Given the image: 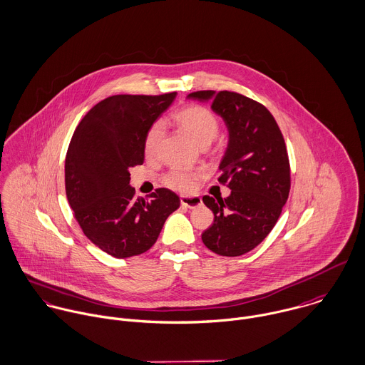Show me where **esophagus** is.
I'll return each mask as SVG.
<instances>
[{"instance_id":"1","label":"esophagus","mask_w":365,"mask_h":365,"mask_svg":"<svg viewBox=\"0 0 365 365\" xmlns=\"http://www.w3.org/2000/svg\"><path fill=\"white\" fill-rule=\"evenodd\" d=\"M181 205L185 208H197L202 205V200L200 197H181Z\"/></svg>"}]
</instances>
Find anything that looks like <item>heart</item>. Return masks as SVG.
Wrapping results in <instances>:
<instances>
[{"mask_svg":"<svg viewBox=\"0 0 365 365\" xmlns=\"http://www.w3.org/2000/svg\"><path fill=\"white\" fill-rule=\"evenodd\" d=\"M171 119L184 131H187L190 137L201 147L208 145L217 137L220 130V122L217 116L211 110L198 105L184 106L173 112ZM161 137L163 125L161 123H154L144 137V153L147 155H153L155 153ZM197 177L198 174L192 170L175 167L164 175V184L177 191H188L192 188Z\"/></svg>","mask_w":365,"mask_h":365,"instance_id":"heart-1","label":"heart"}]
</instances>
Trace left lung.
Returning <instances> with one entry per match:
<instances>
[{"mask_svg": "<svg viewBox=\"0 0 365 365\" xmlns=\"http://www.w3.org/2000/svg\"><path fill=\"white\" fill-rule=\"evenodd\" d=\"M188 99L211 102L230 131L218 181L231 194L202 198L214 212L202 242L221 256H241L269 235L287 201L290 164L283 134L263 105L240 93L198 91Z\"/></svg>", "mask_w": 365, "mask_h": 365, "instance_id": "1", "label": "left lung"}]
</instances>
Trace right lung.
Wrapping results in <instances>:
<instances>
[{
	"mask_svg": "<svg viewBox=\"0 0 365 365\" xmlns=\"http://www.w3.org/2000/svg\"><path fill=\"white\" fill-rule=\"evenodd\" d=\"M116 95L93 106L78 124L65 160V188L83 234L115 257L147 252L180 198L157 188L150 200L134 198L128 170L144 161V137L175 99Z\"/></svg>",
	"mask_w": 365,
	"mask_h": 365,
	"instance_id": "add662e5",
	"label": "right lung"
}]
</instances>
